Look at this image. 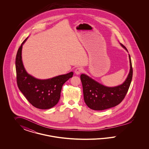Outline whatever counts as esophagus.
<instances>
[{"label":"esophagus","instance_id":"obj_1","mask_svg":"<svg viewBox=\"0 0 149 149\" xmlns=\"http://www.w3.org/2000/svg\"><path fill=\"white\" fill-rule=\"evenodd\" d=\"M83 71V69L82 68H80V67H79L77 68L75 70V73L77 74V75H79L81 72H82Z\"/></svg>","mask_w":149,"mask_h":149}]
</instances>
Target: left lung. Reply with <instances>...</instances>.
<instances>
[{
    "instance_id": "obj_1",
    "label": "left lung",
    "mask_w": 149,
    "mask_h": 149,
    "mask_svg": "<svg viewBox=\"0 0 149 149\" xmlns=\"http://www.w3.org/2000/svg\"><path fill=\"white\" fill-rule=\"evenodd\" d=\"M120 44L128 52L126 47ZM128 55L130 72L125 81L120 85L108 87L100 84L84 74L80 75L84 102L89 108L95 111L104 110L117 106L125 98L131 84L133 74L131 57Z\"/></svg>"
}]
</instances>
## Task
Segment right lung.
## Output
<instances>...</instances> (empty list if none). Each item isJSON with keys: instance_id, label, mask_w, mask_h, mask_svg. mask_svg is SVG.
Masks as SVG:
<instances>
[{"instance_id": "1", "label": "right lung", "mask_w": 149, "mask_h": 149, "mask_svg": "<svg viewBox=\"0 0 149 149\" xmlns=\"http://www.w3.org/2000/svg\"><path fill=\"white\" fill-rule=\"evenodd\" d=\"M22 42L15 58L17 83L19 89L29 102L37 108L47 109L56 105L64 83L72 77L73 72L48 79H39L27 73L22 60Z\"/></svg>"}]
</instances>
